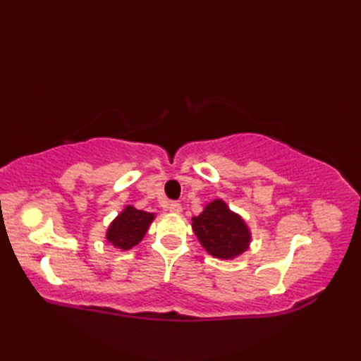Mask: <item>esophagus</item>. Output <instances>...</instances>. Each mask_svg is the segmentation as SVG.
I'll return each mask as SVG.
<instances>
[{
  "label": "esophagus",
  "instance_id": "obj_1",
  "mask_svg": "<svg viewBox=\"0 0 361 361\" xmlns=\"http://www.w3.org/2000/svg\"><path fill=\"white\" fill-rule=\"evenodd\" d=\"M166 209L171 211V212L178 214V212H181V204L178 202H167L166 203Z\"/></svg>",
  "mask_w": 361,
  "mask_h": 361
}]
</instances>
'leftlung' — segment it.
<instances>
[{
    "mask_svg": "<svg viewBox=\"0 0 361 361\" xmlns=\"http://www.w3.org/2000/svg\"><path fill=\"white\" fill-rule=\"evenodd\" d=\"M192 228L204 250L216 257L231 259L248 248L247 225L221 200L209 203L200 216L192 217Z\"/></svg>",
    "mask_w": 361,
    "mask_h": 361,
    "instance_id": "obj_1",
    "label": "left lung"
}]
</instances>
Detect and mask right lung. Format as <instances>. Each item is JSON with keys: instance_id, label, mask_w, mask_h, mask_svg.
Here are the masks:
<instances>
[{"instance_id": "right-lung-1", "label": "right lung", "mask_w": 361, "mask_h": 361, "mask_svg": "<svg viewBox=\"0 0 361 361\" xmlns=\"http://www.w3.org/2000/svg\"><path fill=\"white\" fill-rule=\"evenodd\" d=\"M153 217L155 216L150 212H144L135 209L133 206H127L110 225L109 233H106V240L116 248L130 250L142 240Z\"/></svg>"}]
</instances>
